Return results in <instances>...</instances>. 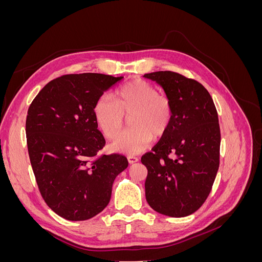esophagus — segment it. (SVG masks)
<instances>
[{"instance_id": "obj_1", "label": "esophagus", "mask_w": 262, "mask_h": 262, "mask_svg": "<svg viewBox=\"0 0 262 262\" xmlns=\"http://www.w3.org/2000/svg\"><path fill=\"white\" fill-rule=\"evenodd\" d=\"M138 161H139V158L136 157V156H133V155L128 156V162H129L130 164H134V163H137Z\"/></svg>"}]
</instances>
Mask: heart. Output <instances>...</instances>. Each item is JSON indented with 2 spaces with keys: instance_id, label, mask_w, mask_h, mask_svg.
I'll return each mask as SVG.
<instances>
[{
  "instance_id": "1",
  "label": "heart",
  "mask_w": 262,
  "mask_h": 262,
  "mask_svg": "<svg viewBox=\"0 0 262 262\" xmlns=\"http://www.w3.org/2000/svg\"><path fill=\"white\" fill-rule=\"evenodd\" d=\"M116 100L102 95L94 105V117L104 136L116 139L123 128L125 117H130L133 128L114 142L113 148L124 154L144 150L152 139H161L167 132L172 106L169 98L158 94L147 81L136 78L122 85L115 94Z\"/></svg>"
}]
</instances>
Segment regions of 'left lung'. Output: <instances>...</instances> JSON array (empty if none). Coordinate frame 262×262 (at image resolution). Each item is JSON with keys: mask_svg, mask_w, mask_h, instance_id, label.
I'll return each mask as SVG.
<instances>
[{"mask_svg": "<svg viewBox=\"0 0 262 262\" xmlns=\"http://www.w3.org/2000/svg\"><path fill=\"white\" fill-rule=\"evenodd\" d=\"M171 102L165 136L141 162L147 168L149 207L171 217L194 213L207 200L220 165L221 131L215 105L204 86L171 71L144 74Z\"/></svg>", "mask_w": 262, "mask_h": 262, "instance_id": "obj_1", "label": "left lung"}]
</instances>
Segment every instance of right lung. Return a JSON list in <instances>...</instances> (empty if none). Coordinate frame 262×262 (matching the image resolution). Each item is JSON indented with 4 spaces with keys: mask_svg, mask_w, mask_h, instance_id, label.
Here are the masks:
<instances>
[{
    "mask_svg": "<svg viewBox=\"0 0 262 262\" xmlns=\"http://www.w3.org/2000/svg\"><path fill=\"white\" fill-rule=\"evenodd\" d=\"M122 76L67 74L47 84L26 118L31 167L45 202L69 221H85L104 210L115 178L128 167L121 154L98 155L106 141L94 105Z\"/></svg>",
    "mask_w": 262,
    "mask_h": 262,
    "instance_id": "1",
    "label": "right lung"
}]
</instances>
